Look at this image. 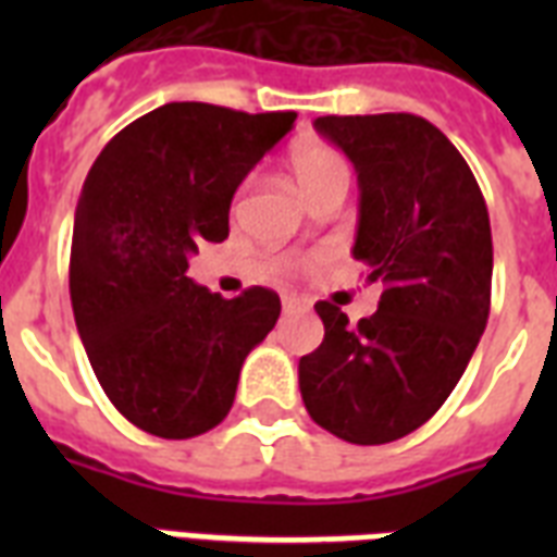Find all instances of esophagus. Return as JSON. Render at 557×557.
<instances>
[{"instance_id":"1","label":"esophagus","mask_w":557,"mask_h":557,"mask_svg":"<svg viewBox=\"0 0 557 557\" xmlns=\"http://www.w3.org/2000/svg\"><path fill=\"white\" fill-rule=\"evenodd\" d=\"M300 312H309L306 300H297V297H286V300H283V314H300Z\"/></svg>"}]
</instances>
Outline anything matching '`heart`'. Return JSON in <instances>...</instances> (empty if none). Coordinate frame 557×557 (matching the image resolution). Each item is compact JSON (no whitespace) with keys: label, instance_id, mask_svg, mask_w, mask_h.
Listing matches in <instances>:
<instances>
[{"label":"heart","instance_id":"obj_1","mask_svg":"<svg viewBox=\"0 0 557 557\" xmlns=\"http://www.w3.org/2000/svg\"><path fill=\"white\" fill-rule=\"evenodd\" d=\"M288 176L295 187L304 193L306 201L321 196L330 187H347L352 168L347 156L326 141H304L288 152Z\"/></svg>","mask_w":557,"mask_h":557}]
</instances>
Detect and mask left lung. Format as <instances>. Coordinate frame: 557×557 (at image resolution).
Listing matches in <instances>:
<instances>
[{
	"mask_svg": "<svg viewBox=\"0 0 557 557\" xmlns=\"http://www.w3.org/2000/svg\"><path fill=\"white\" fill-rule=\"evenodd\" d=\"M314 129L358 173L352 257L381 283L358 326L314 304L323 344L300 358V396L323 431L384 445L422 428L474 356L492 309V225L474 173L419 115H326Z\"/></svg>",
	"mask_w": 557,
	"mask_h": 557,
	"instance_id": "obj_1",
	"label": "left lung"
}]
</instances>
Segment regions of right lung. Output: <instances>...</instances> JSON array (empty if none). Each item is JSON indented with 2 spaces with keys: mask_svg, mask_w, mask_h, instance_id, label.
<instances>
[{
  "mask_svg": "<svg viewBox=\"0 0 557 557\" xmlns=\"http://www.w3.org/2000/svg\"><path fill=\"white\" fill-rule=\"evenodd\" d=\"M295 117L164 103L121 129L83 182L69 262L74 323L109 401L152 436L216 428L243 361L277 323L271 288L225 300L187 277V257L225 239L236 187Z\"/></svg>",
  "mask_w": 557,
  "mask_h": 557,
  "instance_id": "obj_1",
  "label": "right lung"
}]
</instances>
